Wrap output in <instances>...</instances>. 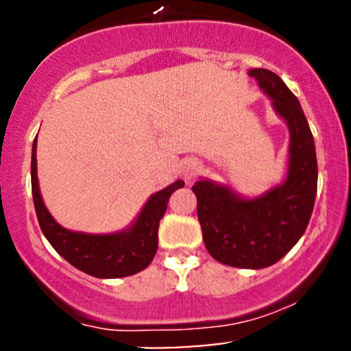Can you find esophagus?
<instances>
[{
  "instance_id": "34e87169",
  "label": "esophagus",
  "mask_w": 351,
  "mask_h": 351,
  "mask_svg": "<svg viewBox=\"0 0 351 351\" xmlns=\"http://www.w3.org/2000/svg\"><path fill=\"white\" fill-rule=\"evenodd\" d=\"M183 176L186 180H191V178H195L196 176V173L199 171V163L196 162V160H188V162H184V165H183Z\"/></svg>"
}]
</instances>
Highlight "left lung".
Here are the masks:
<instances>
[{"label": "left lung", "instance_id": "left-lung-1", "mask_svg": "<svg viewBox=\"0 0 351 351\" xmlns=\"http://www.w3.org/2000/svg\"><path fill=\"white\" fill-rule=\"evenodd\" d=\"M249 75L272 99L291 130V162L284 184L256 199H243L208 180L193 186L208 252L219 263L263 269L280 261L304 234L317 195V155L299 100L279 75L252 69Z\"/></svg>", "mask_w": 351, "mask_h": 351}]
</instances>
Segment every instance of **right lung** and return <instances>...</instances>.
<instances>
[{
    "label": "right lung",
    "mask_w": 351,
    "mask_h": 351,
    "mask_svg": "<svg viewBox=\"0 0 351 351\" xmlns=\"http://www.w3.org/2000/svg\"><path fill=\"white\" fill-rule=\"evenodd\" d=\"M36 143L38 140H34L33 143L31 188H33L34 209L39 226L52 247L79 271L99 279L134 276L147 269L158 249V226L160 219L167 211L168 199L173 191L184 186L183 181H175L168 188L155 193L128 231L117 232V234L72 232L59 226L44 206L39 193L38 175H36Z\"/></svg>",
    "instance_id": "add662e5"
}]
</instances>
